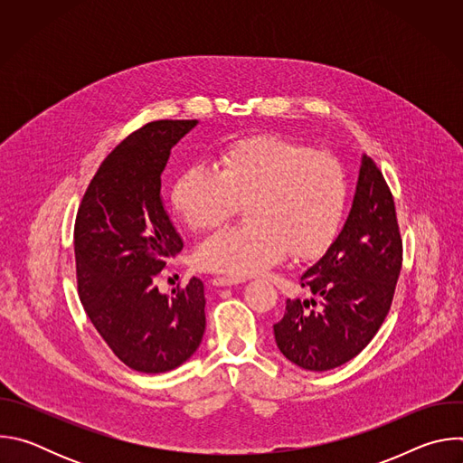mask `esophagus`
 Listing matches in <instances>:
<instances>
[{
	"instance_id": "34e87169",
	"label": "esophagus",
	"mask_w": 463,
	"mask_h": 463,
	"mask_svg": "<svg viewBox=\"0 0 463 463\" xmlns=\"http://www.w3.org/2000/svg\"><path fill=\"white\" fill-rule=\"evenodd\" d=\"M243 279H236V277H214L213 279V286L216 288H227V286H238L241 284Z\"/></svg>"
}]
</instances>
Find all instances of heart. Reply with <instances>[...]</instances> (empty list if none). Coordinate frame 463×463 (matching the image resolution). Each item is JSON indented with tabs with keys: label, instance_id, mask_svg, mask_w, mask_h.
I'll return each mask as SVG.
<instances>
[{
	"label": "heart",
	"instance_id": "heart-1",
	"mask_svg": "<svg viewBox=\"0 0 463 463\" xmlns=\"http://www.w3.org/2000/svg\"><path fill=\"white\" fill-rule=\"evenodd\" d=\"M350 200L343 161L332 152L273 134L231 141L218 170L184 168L170 203L194 231L222 225L245 203L247 225L225 227L195 250L203 269L234 277L266 271L289 252L297 260L324 254L341 231Z\"/></svg>",
	"mask_w": 463,
	"mask_h": 463
}]
</instances>
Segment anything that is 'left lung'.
<instances>
[{"mask_svg": "<svg viewBox=\"0 0 463 463\" xmlns=\"http://www.w3.org/2000/svg\"><path fill=\"white\" fill-rule=\"evenodd\" d=\"M403 241L392 192L363 156L346 223L326 254L302 277L313 297L288 298L275 329L280 352L311 372L337 368L373 339L392 306Z\"/></svg>", "mask_w": 463, "mask_h": 463, "instance_id": "1", "label": "left lung"}]
</instances>
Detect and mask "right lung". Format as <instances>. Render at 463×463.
I'll return each instance as SVG.
<instances>
[{"label": "right lung", "instance_id": "right-lung-1", "mask_svg": "<svg viewBox=\"0 0 463 463\" xmlns=\"http://www.w3.org/2000/svg\"><path fill=\"white\" fill-rule=\"evenodd\" d=\"M197 120H154L99 166L75 222L80 302L111 352L131 370L183 364L205 334V286L192 277L163 295L156 277L183 240L161 200L170 150Z\"/></svg>", "mask_w": 463, "mask_h": 463}]
</instances>
